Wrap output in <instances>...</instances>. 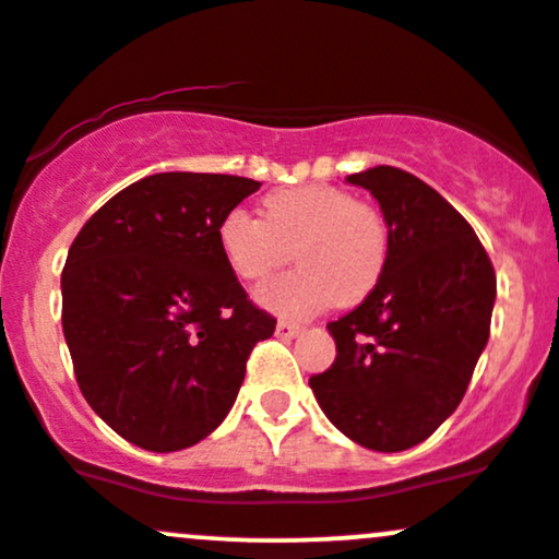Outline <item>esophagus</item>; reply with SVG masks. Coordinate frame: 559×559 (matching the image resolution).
<instances>
[{"mask_svg": "<svg viewBox=\"0 0 559 559\" xmlns=\"http://www.w3.org/2000/svg\"><path fill=\"white\" fill-rule=\"evenodd\" d=\"M301 333V325L298 322H290V320H280L277 322V336L280 338H293Z\"/></svg>", "mask_w": 559, "mask_h": 559, "instance_id": "esophagus-1", "label": "esophagus"}]
</instances>
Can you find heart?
<instances>
[{"mask_svg":"<svg viewBox=\"0 0 559 559\" xmlns=\"http://www.w3.org/2000/svg\"><path fill=\"white\" fill-rule=\"evenodd\" d=\"M217 241L228 269L245 282H263L290 261L287 277L269 282L258 298L285 318H307L331 307H355L382 280L390 231L382 212L336 186H298L263 199V221L231 210Z\"/></svg>","mask_w":559,"mask_h":559,"instance_id":"obj_1","label":"heart"}]
</instances>
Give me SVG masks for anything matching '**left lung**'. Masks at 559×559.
<instances>
[{"mask_svg": "<svg viewBox=\"0 0 559 559\" xmlns=\"http://www.w3.org/2000/svg\"><path fill=\"white\" fill-rule=\"evenodd\" d=\"M347 182L382 206L390 255L364 304L328 322L336 360L309 388L355 444L401 452L463 401L490 338L495 269L468 221L419 177L373 166Z\"/></svg>", "mask_w": 559, "mask_h": 559, "instance_id": "left-lung-1", "label": "left lung"}]
</instances>
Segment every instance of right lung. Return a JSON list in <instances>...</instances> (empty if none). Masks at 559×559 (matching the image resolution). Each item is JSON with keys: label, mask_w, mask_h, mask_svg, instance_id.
<instances>
[{"label": "right lung", "mask_w": 559, "mask_h": 559, "mask_svg": "<svg viewBox=\"0 0 559 559\" xmlns=\"http://www.w3.org/2000/svg\"><path fill=\"white\" fill-rule=\"evenodd\" d=\"M261 182L164 171L88 217L61 274V325L80 393L131 444H199L237 401L277 320L247 298L217 241Z\"/></svg>", "instance_id": "1"}]
</instances>
